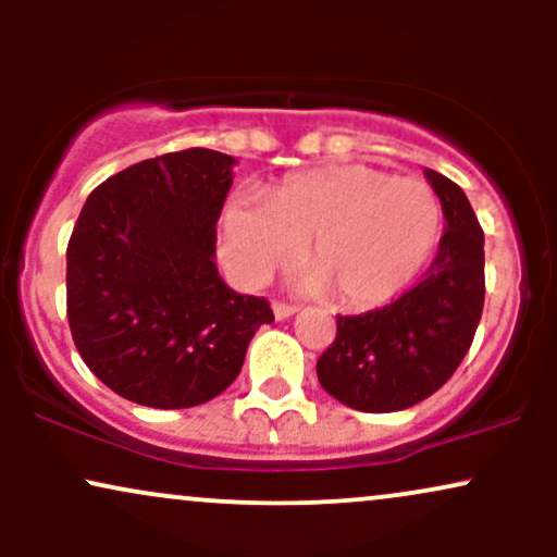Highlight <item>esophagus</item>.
Segmentation results:
<instances>
[{"instance_id": "obj_1", "label": "esophagus", "mask_w": 557, "mask_h": 557, "mask_svg": "<svg viewBox=\"0 0 557 557\" xmlns=\"http://www.w3.org/2000/svg\"><path fill=\"white\" fill-rule=\"evenodd\" d=\"M272 311H274V317H277V319H287V317L296 314L298 309H296V306H293V304H283V300H274Z\"/></svg>"}]
</instances>
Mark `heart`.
Wrapping results in <instances>:
<instances>
[{
	"mask_svg": "<svg viewBox=\"0 0 557 557\" xmlns=\"http://www.w3.org/2000/svg\"><path fill=\"white\" fill-rule=\"evenodd\" d=\"M443 230L432 185L369 164H332L235 194L220 216V251L243 283H264L306 243V287L343 306L385 304L430 261Z\"/></svg>",
	"mask_w": 557,
	"mask_h": 557,
	"instance_id": "1",
	"label": "heart"
}]
</instances>
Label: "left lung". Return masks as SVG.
Returning <instances> with one entry per match:
<instances>
[{"instance_id": "1", "label": "left lung", "mask_w": 557, "mask_h": 557, "mask_svg": "<svg viewBox=\"0 0 557 557\" xmlns=\"http://www.w3.org/2000/svg\"><path fill=\"white\" fill-rule=\"evenodd\" d=\"M426 181L447 220L421 283L382 309L337 317L317 361L332 398L367 413L411 408L437 393L469 354L484 306V233L469 198L440 172Z\"/></svg>"}]
</instances>
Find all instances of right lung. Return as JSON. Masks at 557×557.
I'll list each match as a JSON object with an SVG mask.
<instances>
[{"instance_id":"right-lung-1","label":"right lung","mask_w":557,"mask_h":557,"mask_svg":"<svg viewBox=\"0 0 557 557\" xmlns=\"http://www.w3.org/2000/svg\"><path fill=\"white\" fill-rule=\"evenodd\" d=\"M235 159L185 149L107 177L67 243V322L86 367L123 398L190 408L238 376L270 300L214 264Z\"/></svg>"}]
</instances>
